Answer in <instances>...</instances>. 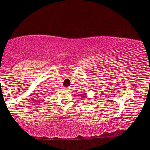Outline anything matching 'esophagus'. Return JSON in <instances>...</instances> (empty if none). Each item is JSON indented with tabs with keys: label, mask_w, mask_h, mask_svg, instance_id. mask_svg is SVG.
<instances>
[{
	"label": "esophagus",
	"mask_w": 150,
	"mask_h": 150,
	"mask_svg": "<svg viewBox=\"0 0 150 150\" xmlns=\"http://www.w3.org/2000/svg\"><path fill=\"white\" fill-rule=\"evenodd\" d=\"M65 88L67 90H68V91H70V89H71V87H66Z\"/></svg>",
	"instance_id": "obj_1"
}]
</instances>
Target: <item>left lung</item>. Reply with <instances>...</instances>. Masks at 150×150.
Here are the masks:
<instances>
[{
  "label": "left lung",
  "mask_w": 150,
  "mask_h": 150,
  "mask_svg": "<svg viewBox=\"0 0 150 150\" xmlns=\"http://www.w3.org/2000/svg\"><path fill=\"white\" fill-rule=\"evenodd\" d=\"M83 96H86V93L84 94V95H83Z\"/></svg>",
  "instance_id": "obj_1"
}]
</instances>
